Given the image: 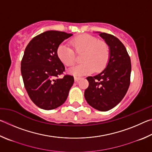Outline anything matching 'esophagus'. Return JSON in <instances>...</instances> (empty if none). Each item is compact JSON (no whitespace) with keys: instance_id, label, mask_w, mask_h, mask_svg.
<instances>
[{"instance_id":"34e87169","label":"esophagus","mask_w":152,"mask_h":152,"mask_svg":"<svg viewBox=\"0 0 152 152\" xmlns=\"http://www.w3.org/2000/svg\"><path fill=\"white\" fill-rule=\"evenodd\" d=\"M80 79H81V78H80V77H77V76L74 77V81H75V82H78Z\"/></svg>"}]
</instances>
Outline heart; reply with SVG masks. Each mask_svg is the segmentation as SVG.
<instances>
[{"mask_svg":"<svg viewBox=\"0 0 152 152\" xmlns=\"http://www.w3.org/2000/svg\"><path fill=\"white\" fill-rule=\"evenodd\" d=\"M76 53L83 52L81 60L83 62L68 69V72L74 76H84L94 70L100 72L107 66L109 60L110 51L108 45L102 41L89 34H82L70 41ZM57 56L61 62L67 66L73 65L76 60L75 53L66 43L58 46Z\"/></svg>","mask_w":152,"mask_h":152,"instance_id":"heart-1","label":"heart"}]
</instances>
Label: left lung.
<instances>
[{
  "label": "left lung",
  "instance_id": "left-lung-1",
  "mask_svg": "<svg viewBox=\"0 0 152 152\" xmlns=\"http://www.w3.org/2000/svg\"><path fill=\"white\" fill-rule=\"evenodd\" d=\"M109 48L107 67L101 73L86 79L89 86L84 91L86 102L94 109L107 111L119 103L130 84L132 65L124 45L115 36L98 32Z\"/></svg>",
  "mask_w": 152,
  "mask_h": 152
}]
</instances>
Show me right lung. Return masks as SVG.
<instances>
[{
	"instance_id": "add662e5",
	"label": "right lung",
	"mask_w": 152,
	"mask_h": 152,
	"mask_svg": "<svg viewBox=\"0 0 152 152\" xmlns=\"http://www.w3.org/2000/svg\"><path fill=\"white\" fill-rule=\"evenodd\" d=\"M72 33L47 31L30 41L20 64L25 88L38 107L52 110L66 101L74 84V77L56 78L65 70L57 56L58 47Z\"/></svg>"
}]
</instances>
